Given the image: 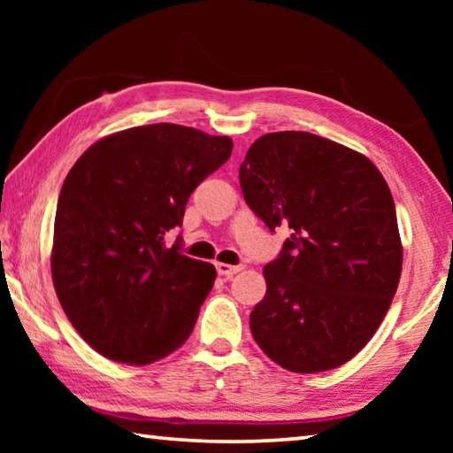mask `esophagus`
Masks as SVG:
<instances>
[{"instance_id":"1","label":"esophagus","mask_w":453,"mask_h":453,"mask_svg":"<svg viewBox=\"0 0 453 453\" xmlns=\"http://www.w3.org/2000/svg\"><path fill=\"white\" fill-rule=\"evenodd\" d=\"M216 270L219 275H224V278H232V275L240 273L243 270V265H229V264H216Z\"/></svg>"}]
</instances>
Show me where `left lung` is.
Masks as SVG:
<instances>
[{"label": "left lung", "mask_w": 453, "mask_h": 453, "mask_svg": "<svg viewBox=\"0 0 453 453\" xmlns=\"http://www.w3.org/2000/svg\"><path fill=\"white\" fill-rule=\"evenodd\" d=\"M240 183L270 232L289 227L264 267L267 291L250 313L257 346L297 373L349 362L386 318L400 283L392 191L362 153L308 132L262 135Z\"/></svg>", "instance_id": "1"}]
</instances>
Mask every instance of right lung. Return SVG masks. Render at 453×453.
<instances>
[{
  "label": "right lung",
  "instance_id": "obj_1",
  "mask_svg": "<svg viewBox=\"0 0 453 453\" xmlns=\"http://www.w3.org/2000/svg\"><path fill=\"white\" fill-rule=\"evenodd\" d=\"M234 143L175 124L104 137L61 186L51 278L72 326L99 354L151 364L178 349L196 326L216 267L181 254L186 203L224 165Z\"/></svg>",
  "mask_w": 453,
  "mask_h": 453
}]
</instances>
